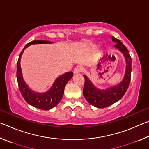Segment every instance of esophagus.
Returning a JSON list of instances; mask_svg holds the SVG:
<instances>
[{
  "label": "esophagus",
  "mask_w": 149,
  "mask_h": 149,
  "mask_svg": "<svg viewBox=\"0 0 149 149\" xmlns=\"http://www.w3.org/2000/svg\"><path fill=\"white\" fill-rule=\"evenodd\" d=\"M84 68L82 66H81V65H77V66L75 67L74 69V74H79V73H81L84 72Z\"/></svg>",
  "instance_id": "34e87169"
}]
</instances>
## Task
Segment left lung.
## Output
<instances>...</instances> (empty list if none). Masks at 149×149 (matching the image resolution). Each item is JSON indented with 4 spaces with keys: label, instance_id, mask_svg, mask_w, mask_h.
I'll return each instance as SVG.
<instances>
[{
    "label": "left lung",
    "instance_id": "left-lung-1",
    "mask_svg": "<svg viewBox=\"0 0 149 149\" xmlns=\"http://www.w3.org/2000/svg\"><path fill=\"white\" fill-rule=\"evenodd\" d=\"M112 41L115 42L114 48L118 49L123 54L125 61V74L123 79L119 84L107 88L99 89L91 81L86 75H84L85 85L83 89V94L87 101L94 107L99 108H104L114 104L120 100L127 91L131 79L132 72V58L123 44L120 40L112 37Z\"/></svg>",
    "mask_w": 149,
    "mask_h": 149
}]
</instances>
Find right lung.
Returning <instances> with one entry per match:
<instances>
[{
  "label": "right lung",
  "mask_w": 149,
  "mask_h": 149,
  "mask_svg": "<svg viewBox=\"0 0 149 149\" xmlns=\"http://www.w3.org/2000/svg\"><path fill=\"white\" fill-rule=\"evenodd\" d=\"M52 41L45 40H36L30 42L24 47L19 54L17 63V79L19 91L26 101L32 107L39 109L48 110L58 104L64 95V88L67 83L73 77V72H68L58 77L49 89L45 92H37L33 90L26 84L23 77L20 61L24 50L31 45L52 44Z\"/></svg>",
  "instance_id": "1"
}]
</instances>
